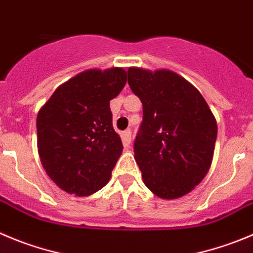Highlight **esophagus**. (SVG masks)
<instances>
[{
	"mask_svg": "<svg viewBox=\"0 0 253 253\" xmlns=\"http://www.w3.org/2000/svg\"><path fill=\"white\" fill-rule=\"evenodd\" d=\"M122 139H123V144H124V146L128 148V146L130 145V141H131V131L130 130L123 131Z\"/></svg>",
	"mask_w": 253,
	"mask_h": 253,
	"instance_id": "1",
	"label": "esophagus"
}]
</instances>
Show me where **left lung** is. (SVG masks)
Returning <instances> with one entry per match:
<instances>
[{"mask_svg":"<svg viewBox=\"0 0 253 253\" xmlns=\"http://www.w3.org/2000/svg\"><path fill=\"white\" fill-rule=\"evenodd\" d=\"M128 83L143 104L134 153L144 184L161 199L187 194L212 161L217 124L208 103L170 71L129 68Z\"/></svg>","mask_w":253,"mask_h":253,"instance_id":"left-lung-1","label":"left lung"}]
</instances>
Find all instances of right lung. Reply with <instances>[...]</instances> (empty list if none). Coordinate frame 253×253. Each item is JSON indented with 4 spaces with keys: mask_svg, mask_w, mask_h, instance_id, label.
<instances>
[{
    "mask_svg": "<svg viewBox=\"0 0 253 253\" xmlns=\"http://www.w3.org/2000/svg\"><path fill=\"white\" fill-rule=\"evenodd\" d=\"M125 83L124 69H90L58 86L38 112L41 161L64 191L86 196L109 181L123 151L109 103Z\"/></svg>",
    "mask_w": 253,
    "mask_h": 253,
    "instance_id": "right-lung-1",
    "label": "right lung"
}]
</instances>
